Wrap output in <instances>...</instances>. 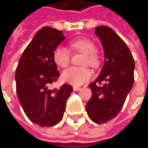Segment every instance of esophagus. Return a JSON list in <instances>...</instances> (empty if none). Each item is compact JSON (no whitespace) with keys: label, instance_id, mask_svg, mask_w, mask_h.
<instances>
[{"label":"esophagus","instance_id":"34e87169","mask_svg":"<svg viewBox=\"0 0 148 148\" xmlns=\"http://www.w3.org/2000/svg\"><path fill=\"white\" fill-rule=\"evenodd\" d=\"M73 90H75V91H77V90H81V87H79V86H73Z\"/></svg>","mask_w":148,"mask_h":148}]
</instances>
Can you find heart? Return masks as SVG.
<instances>
[{
    "label": "heart",
    "instance_id": "heart-1",
    "mask_svg": "<svg viewBox=\"0 0 148 148\" xmlns=\"http://www.w3.org/2000/svg\"><path fill=\"white\" fill-rule=\"evenodd\" d=\"M72 49L85 54L83 65H89L92 67L99 66L100 63L99 56L97 54V47L95 43L90 39L80 38L73 40L70 42ZM53 59L55 63L60 67H66L70 63L69 50L63 47L58 46L53 52ZM91 72L88 67H75L72 66L66 69L62 73V80L65 82L73 85H81L90 80Z\"/></svg>",
    "mask_w": 148,
    "mask_h": 148
}]
</instances>
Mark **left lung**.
<instances>
[{"label":"left lung","instance_id":"obj_1","mask_svg":"<svg viewBox=\"0 0 148 148\" xmlns=\"http://www.w3.org/2000/svg\"><path fill=\"white\" fill-rule=\"evenodd\" d=\"M95 30L104 48L105 63L98 78L89 84L92 96L86 111L94 123L101 124L122 110L134 83L135 62L126 43L112 28L101 25Z\"/></svg>","mask_w":148,"mask_h":148}]
</instances>
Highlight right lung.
I'll return each mask as SVG.
<instances>
[{
	"label": "right lung",
	"mask_w": 148,
	"mask_h": 148,
	"mask_svg": "<svg viewBox=\"0 0 148 148\" xmlns=\"http://www.w3.org/2000/svg\"><path fill=\"white\" fill-rule=\"evenodd\" d=\"M65 39L62 31L42 27L24 50L16 69V89L22 108L31 122L41 127L54 126L62 120L73 91L69 84L49 89L60 75L53 52Z\"/></svg>",
	"instance_id": "add662e5"
}]
</instances>
